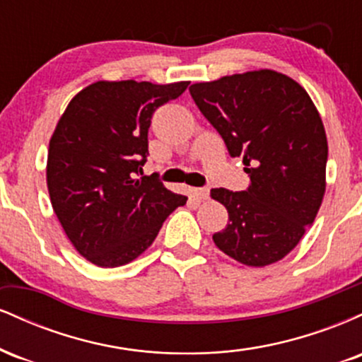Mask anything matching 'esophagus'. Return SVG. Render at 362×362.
<instances>
[{
	"label": "esophagus",
	"mask_w": 362,
	"mask_h": 362,
	"mask_svg": "<svg viewBox=\"0 0 362 362\" xmlns=\"http://www.w3.org/2000/svg\"><path fill=\"white\" fill-rule=\"evenodd\" d=\"M194 192L199 199H201V201H207V199H209V189H207V187H202V189H195Z\"/></svg>",
	"instance_id": "obj_1"
}]
</instances>
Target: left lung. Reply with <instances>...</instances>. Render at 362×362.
Instances as JSON below:
<instances>
[{
    "label": "left lung",
    "instance_id": "8db88e82",
    "mask_svg": "<svg viewBox=\"0 0 362 362\" xmlns=\"http://www.w3.org/2000/svg\"><path fill=\"white\" fill-rule=\"evenodd\" d=\"M195 105L221 134L231 156H243L250 187L213 189L228 224L216 247L248 267L284 259L315 221L325 195V127L306 90L274 69L194 83Z\"/></svg>",
    "mask_w": 362,
    "mask_h": 362
}]
</instances>
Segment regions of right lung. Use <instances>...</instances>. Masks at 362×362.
Here are the masks:
<instances>
[{
    "label": "right lung",
    "instance_id": "obj_1",
    "mask_svg": "<svg viewBox=\"0 0 362 362\" xmlns=\"http://www.w3.org/2000/svg\"><path fill=\"white\" fill-rule=\"evenodd\" d=\"M189 81H95L71 98L47 153V189L76 252L98 267H120L155 242L170 213L187 202L143 175L148 129L158 107Z\"/></svg>",
    "mask_w": 362,
    "mask_h": 362
}]
</instances>
